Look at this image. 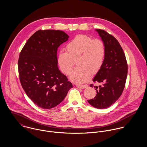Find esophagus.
<instances>
[{"instance_id":"34e87169","label":"esophagus","mask_w":147,"mask_h":147,"mask_svg":"<svg viewBox=\"0 0 147 147\" xmlns=\"http://www.w3.org/2000/svg\"><path fill=\"white\" fill-rule=\"evenodd\" d=\"M88 86V85H86V84H84V85H81V84H79L77 85V87L78 88H80V89H85L86 88H87Z\"/></svg>"}]
</instances>
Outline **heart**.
Returning <instances> with one entry per match:
<instances>
[{
  "label": "heart",
  "instance_id": "b5f03b06",
  "mask_svg": "<svg viewBox=\"0 0 147 147\" xmlns=\"http://www.w3.org/2000/svg\"><path fill=\"white\" fill-rule=\"evenodd\" d=\"M66 51H61L57 57L58 64L63 73L69 75L77 60V67L71 74L70 79L75 83H84L97 73L104 62L105 43L98 38L79 34L66 45Z\"/></svg>",
  "mask_w": 147,
  "mask_h": 147
}]
</instances>
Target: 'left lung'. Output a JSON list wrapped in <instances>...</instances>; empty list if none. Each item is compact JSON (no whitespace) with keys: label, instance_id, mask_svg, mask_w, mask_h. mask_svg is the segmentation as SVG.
<instances>
[{"label":"left lung","instance_id":"obj_1","mask_svg":"<svg viewBox=\"0 0 147 147\" xmlns=\"http://www.w3.org/2000/svg\"><path fill=\"white\" fill-rule=\"evenodd\" d=\"M106 47L105 60L93 81L102 83L96 87V97L88 100L89 104L99 109L114 104L121 96L125 86L128 72L126 56L117 40L102 29H96ZM93 87V84L90 85Z\"/></svg>","mask_w":147,"mask_h":147}]
</instances>
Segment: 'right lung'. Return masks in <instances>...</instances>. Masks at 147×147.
<instances>
[{"mask_svg":"<svg viewBox=\"0 0 147 147\" xmlns=\"http://www.w3.org/2000/svg\"><path fill=\"white\" fill-rule=\"evenodd\" d=\"M69 36L59 30H39L27 41L18 61L20 81L28 97L49 109L65 98L72 84L58 69L57 50Z\"/></svg>","mask_w":147,"mask_h":147,"instance_id":"obj_1","label":"right lung"}]
</instances>
